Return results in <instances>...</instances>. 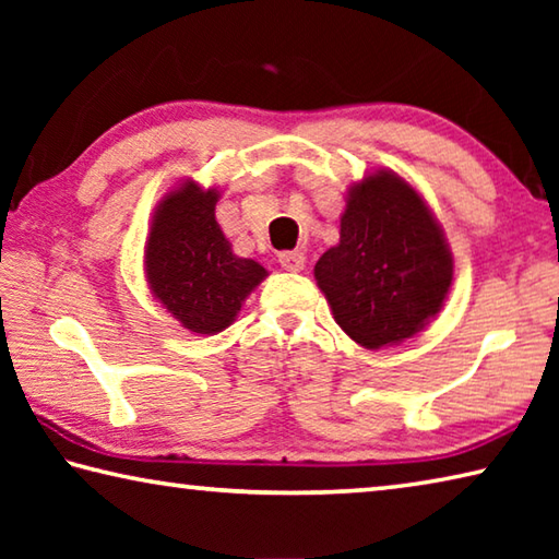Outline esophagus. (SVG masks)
<instances>
[{
	"mask_svg": "<svg viewBox=\"0 0 559 559\" xmlns=\"http://www.w3.org/2000/svg\"><path fill=\"white\" fill-rule=\"evenodd\" d=\"M278 263L286 271L298 273V271H302V263H306V257H302V251H283L281 257H278Z\"/></svg>",
	"mask_w": 559,
	"mask_h": 559,
	"instance_id": "esophagus-1",
	"label": "esophagus"
}]
</instances>
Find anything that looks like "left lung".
<instances>
[{
  "label": "left lung",
  "instance_id": "1",
  "mask_svg": "<svg viewBox=\"0 0 559 559\" xmlns=\"http://www.w3.org/2000/svg\"><path fill=\"white\" fill-rule=\"evenodd\" d=\"M337 325L367 349L400 345L443 306L453 259L427 202L392 169L349 187L340 243L316 263Z\"/></svg>",
  "mask_w": 559,
  "mask_h": 559
}]
</instances>
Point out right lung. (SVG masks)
Segmentation results:
<instances>
[{"label":"right lung","instance_id":"obj_1","mask_svg":"<svg viewBox=\"0 0 559 559\" xmlns=\"http://www.w3.org/2000/svg\"><path fill=\"white\" fill-rule=\"evenodd\" d=\"M216 189L192 179L157 204L145 243L150 290L182 328L200 335L234 323L243 298L269 276L253 259H239L216 224Z\"/></svg>","mask_w":559,"mask_h":559}]
</instances>
